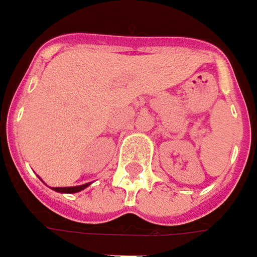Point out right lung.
<instances>
[{
	"mask_svg": "<svg viewBox=\"0 0 257 257\" xmlns=\"http://www.w3.org/2000/svg\"><path fill=\"white\" fill-rule=\"evenodd\" d=\"M89 183H85V185H80V186H75V187H53V190L55 191H59V193H78L80 190L85 189L88 186Z\"/></svg>",
	"mask_w": 257,
	"mask_h": 257,
	"instance_id": "right-lung-1",
	"label": "right lung"
}]
</instances>
